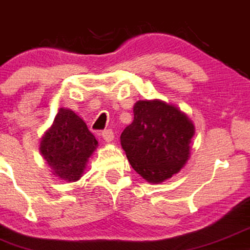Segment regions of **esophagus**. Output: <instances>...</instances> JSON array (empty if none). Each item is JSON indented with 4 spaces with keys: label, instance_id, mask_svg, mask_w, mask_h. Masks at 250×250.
I'll return each mask as SVG.
<instances>
[{
    "label": "esophagus",
    "instance_id": "esophagus-1",
    "mask_svg": "<svg viewBox=\"0 0 250 250\" xmlns=\"http://www.w3.org/2000/svg\"><path fill=\"white\" fill-rule=\"evenodd\" d=\"M102 136H103V139L105 140V142H112V140L114 139V134L112 132V130H105L102 132Z\"/></svg>",
    "mask_w": 250,
    "mask_h": 250
}]
</instances>
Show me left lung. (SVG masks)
<instances>
[{
    "label": "left lung",
    "instance_id": "obj_1",
    "mask_svg": "<svg viewBox=\"0 0 250 250\" xmlns=\"http://www.w3.org/2000/svg\"><path fill=\"white\" fill-rule=\"evenodd\" d=\"M133 114V122L120 136L131 167L151 183L172 177L189 157L192 123L161 100H139Z\"/></svg>",
    "mask_w": 250,
    "mask_h": 250
}]
</instances>
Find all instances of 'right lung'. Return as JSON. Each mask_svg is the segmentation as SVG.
Wrapping results in <instances>:
<instances>
[{
    "mask_svg": "<svg viewBox=\"0 0 250 250\" xmlns=\"http://www.w3.org/2000/svg\"><path fill=\"white\" fill-rule=\"evenodd\" d=\"M98 146L83 120L71 110L60 108L41 140V153L60 178L78 181L87 159Z\"/></svg>",
    "mask_w": 250,
    "mask_h": 250,
    "instance_id": "1",
    "label": "right lung"
}]
</instances>
